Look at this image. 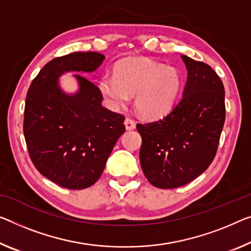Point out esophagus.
Segmentation results:
<instances>
[{
    "mask_svg": "<svg viewBox=\"0 0 251 251\" xmlns=\"http://www.w3.org/2000/svg\"><path fill=\"white\" fill-rule=\"evenodd\" d=\"M125 126H126V130H133L134 128H136V122H134L132 119L126 118L125 120Z\"/></svg>",
    "mask_w": 251,
    "mask_h": 251,
    "instance_id": "1",
    "label": "esophagus"
}]
</instances>
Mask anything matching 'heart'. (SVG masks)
Returning a JSON list of instances; mask_svg holds the SVG:
<instances>
[{
  "mask_svg": "<svg viewBox=\"0 0 251 251\" xmlns=\"http://www.w3.org/2000/svg\"><path fill=\"white\" fill-rule=\"evenodd\" d=\"M182 86V76L175 67L164 66L147 58H126L117 64L114 75L101 77L99 87L113 109L128 105L134 95V105L146 119L167 114Z\"/></svg>",
  "mask_w": 251,
  "mask_h": 251,
  "instance_id": "1",
  "label": "heart"
}]
</instances>
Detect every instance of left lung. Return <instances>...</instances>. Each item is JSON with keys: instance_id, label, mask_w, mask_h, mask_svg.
<instances>
[{"instance_id": "8db88e82", "label": "left lung", "mask_w": 251, "mask_h": 251, "mask_svg": "<svg viewBox=\"0 0 251 251\" xmlns=\"http://www.w3.org/2000/svg\"><path fill=\"white\" fill-rule=\"evenodd\" d=\"M187 68L183 98L163 119L138 123L140 164L149 183L176 188L205 172L226 120L225 87L211 66L182 55Z\"/></svg>"}]
</instances>
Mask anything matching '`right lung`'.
Listing matches in <instances>:
<instances>
[{
	"label": "right lung",
	"instance_id": "right-lung-1",
	"mask_svg": "<svg viewBox=\"0 0 251 251\" xmlns=\"http://www.w3.org/2000/svg\"><path fill=\"white\" fill-rule=\"evenodd\" d=\"M104 58L93 51L56 57L26 93L23 133L29 156L41 175L69 190L90 187L100 178L126 131L125 115L104 107L100 88L83 75H75L79 91L74 95L61 92L57 79L65 72H94Z\"/></svg>",
	"mask_w": 251,
	"mask_h": 251
}]
</instances>
